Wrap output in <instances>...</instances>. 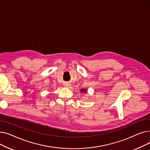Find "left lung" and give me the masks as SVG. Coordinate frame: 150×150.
I'll return each mask as SVG.
<instances>
[{
    "instance_id": "left-lung-1",
    "label": "left lung",
    "mask_w": 150,
    "mask_h": 150,
    "mask_svg": "<svg viewBox=\"0 0 150 150\" xmlns=\"http://www.w3.org/2000/svg\"><path fill=\"white\" fill-rule=\"evenodd\" d=\"M81 91L82 92H85V93H86V92H87V91H86V89H81Z\"/></svg>"
}]
</instances>
